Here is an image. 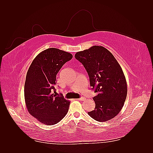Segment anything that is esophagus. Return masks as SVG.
Masks as SVG:
<instances>
[{
    "mask_svg": "<svg viewBox=\"0 0 153 153\" xmlns=\"http://www.w3.org/2000/svg\"><path fill=\"white\" fill-rule=\"evenodd\" d=\"M77 100H79V101H84L85 100V98H84V97H81L80 98H78V99H76Z\"/></svg>",
    "mask_w": 153,
    "mask_h": 153,
    "instance_id": "34e87169",
    "label": "esophagus"
}]
</instances>
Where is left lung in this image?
I'll return each instance as SVG.
<instances>
[{
    "instance_id": "obj_1",
    "label": "left lung",
    "mask_w": 153,
    "mask_h": 153,
    "mask_svg": "<svg viewBox=\"0 0 153 153\" xmlns=\"http://www.w3.org/2000/svg\"><path fill=\"white\" fill-rule=\"evenodd\" d=\"M89 76L90 85L97 95L94 110L88 112L92 119L105 122L113 119L123 107L127 96V84L121 67L112 53L101 46L76 52Z\"/></svg>"
}]
</instances>
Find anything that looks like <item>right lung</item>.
Returning <instances> with one entry per match:
<instances>
[{
  "instance_id": "add662e5",
  "label": "right lung",
  "mask_w": 153,
  "mask_h": 153,
  "mask_svg": "<svg viewBox=\"0 0 153 153\" xmlns=\"http://www.w3.org/2000/svg\"><path fill=\"white\" fill-rule=\"evenodd\" d=\"M73 55L58 48H50L33 60L26 75L24 96L27 110L46 125L58 123L66 115L70 101L55 91L56 75Z\"/></svg>"
}]
</instances>
